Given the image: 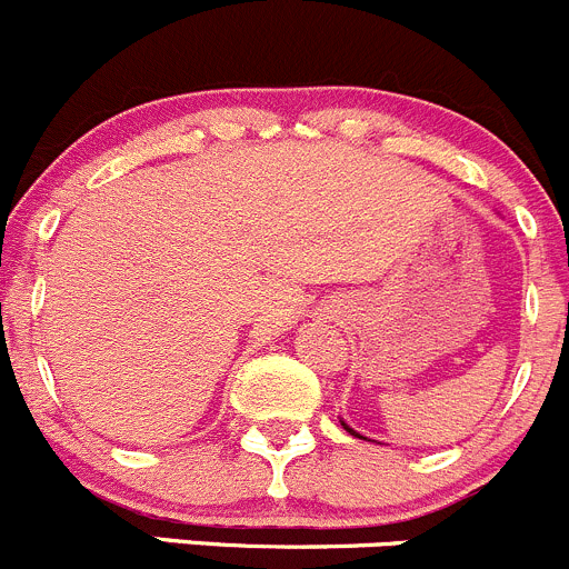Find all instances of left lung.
<instances>
[{"label":"left lung","instance_id":"obj_1","mask_svg":"<svg viewBox=\"0 0 569 569\" xmlns=\"http://www.w3.org/2000/svg\"><path fill=\"white\" fill-rule=\"evenodd\" d=\"M340 426H342V429H346V431H348V435H351V437H359V440H368V437H362V435H359V431H353V429H351V426H348V423H346V420H342V418H340Z\"/></svg>","mask_w":569,"mask_h":569}]
</instances>
